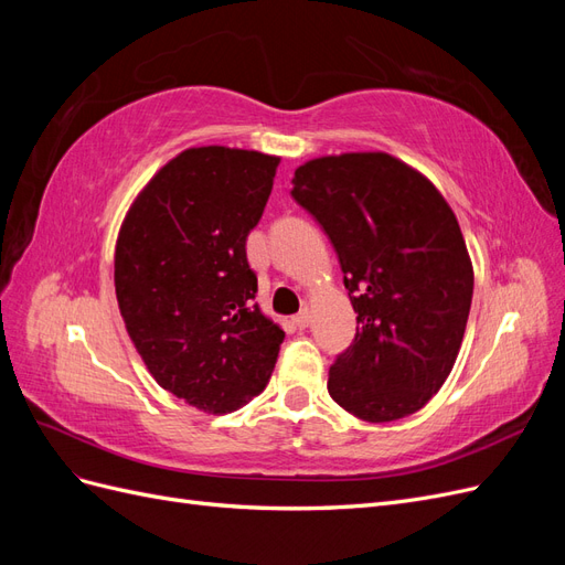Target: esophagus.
Returning <instances> with one entry per match:
<instances>
[{
	"label": "esophagus",
	"mask_w": 565,
	"mask_h": 565,
	"mask_svg": "<svg viewBox=\"0 0 565 565\" xmlns=\"http://www.w3.org/2000/svg\"><path fill=\"white\" fill-rule=\"evenodd\" d=\"M309 322H311V311H309V309H301V311L295 316V324H297L299 330L309 328Z\"/></svg>",
	"instance_id": "1"
}]
</instances>
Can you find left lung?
I'll use <instances>...</instances> for the list:
<instances>
[{
	"label": "left lung",
	"instance_id": "obj_1",
	"mask_svg": "<svg viewBox=\"0 0 565 565\" xmlns=\"http://www.w3.org/2000/svg\"><path fill=\"white\" fill-rule=\"evenodd\" d=\"M292 183L334 245L361 322L330 367L332 401L372 424L417 413L452 372L471 309L473 266L452 207L382 150L313 158Z\"/></svg>",
	"mask_w": 565,
	"mask_h": 565
}]
</instances>
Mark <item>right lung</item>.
Segmentation results:
<instances>
[{
  "label": "right lung",
  "instance_id": "1",
  "mask_svg": "<svg viewBox=\"0 0 565 565\" xmlns=\"http://www.w3.org/2000/svg\"><path fill=\"white\" fill-rule=\"evenodd\" d=\"M280 158L185 148L134 198L115 243L127 334L164 391L226 415L266 388L285 332L254 303L245 243Z\"/></svg>",
  "mask_w": 565,
  "mask_h": 565
}]
</instances>
